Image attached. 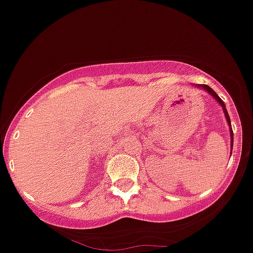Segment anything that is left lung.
Here are the masks:
<instances>
[{"mask_svg": "<svg viewBox=\"0 0 253 253\" xmlns=\"http://www.w3.org/2000/svg\"><path fill=\"white\" fill-rule=\"evenodd\" d=\"M196 87H201V89H204L206 91V93H209L210 95L214 98L216 102L219 103V105H221V108H223V112H224V116H225V120H227V124L228 126H229V133H230V155H232V149H233V129H232V124H230V118H229V114H228V111L227 108H225V104H224L223 100L219 98V95L216 93H215L214 90L211 89V87L209 86V85H195Z\"/></svg>", "mask_w": 253, "mask_h": 253, "instance_id": "obj_1", "label": "left lung"}]
</instances>
